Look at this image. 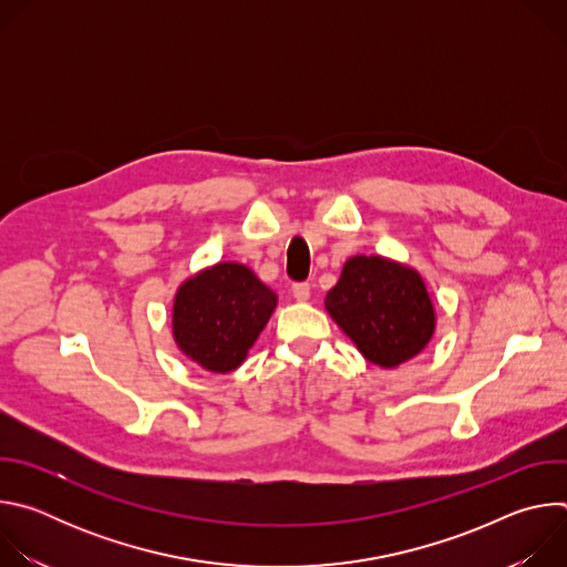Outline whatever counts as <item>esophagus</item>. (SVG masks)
Segmentation results:
<instances>
[{"label": "esophagus", "mask_w": 567, "mask_h": 567, "mask_svg": "<svg viewBox=\"0 0 567 567\" xmlns=\"http://www.w3.org/2000/svg\"><path fill=\"white\" fill-rule=\"evenodd\" d=\"M291 293H293V298L296 300H300V302H305V300H309V293H311V287L307 285V282H296L293 287H291Z\"/></svg>", "instance_id": "34e87169"}]
</instances>
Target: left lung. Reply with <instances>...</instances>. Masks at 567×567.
<instances>
[{"instance_id": "1", "label": "left lung", "mask_w": 567, "mask_h": 567, "mask_svg": "<svg viewBox=\"0 0 567 567\" xmlns=\"http://www.w3.org/2000/svg\"><path fill=\"white\" fill-rule=\"evenodd\" d=\"M337 326L374 365L396 368L417 357L435 332L422 276L381 256L350 258L326 298Z\"/></svg>"}]
</instances>
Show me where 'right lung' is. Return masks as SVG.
<instances>
[{"mask_svg": "<svg viewBox=\"0 0 567 567\" xmlns=\"http://www.w3.org/2000/svg\"><path fill=\"white\" fill-rule=\"evenodd\" d=\"M276 293L235 262H219L188 278L173 307V334L179 350L210 372H230L276 309Z\"/></svg>", "mask_w": 567, "mask_h": 567, "instance_id": "right-lung-1", "label": "right lung"}]
</instances>
